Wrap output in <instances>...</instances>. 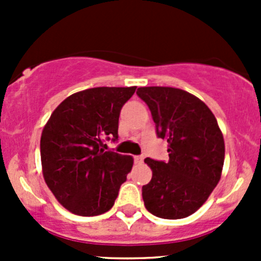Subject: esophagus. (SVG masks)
Listing matches in <instances>:
<instances>
[{
    "label": "esophagus",
    "instance_id": "1",
    "mask_svg": "<svg viewBox=\"0 0 261 261\" xmlns=\"http://www.w3.org/2000/svg\"><path fill=\"white\" fill-rule=\"evenodd\" d=\"M134 160H135L136 164H141L144 162V158L141 155H136V156H134Z\"/></svg>",
    "mask_w": 261,
    "mask_h": 261
}]
</instances>
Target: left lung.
<instances>
[{"mask_svg":"<svg viewBox=\"0 0 261 261\" xmlns=\"http://www.w3.org/2000/svg\"><path fill=\"white\" fill-rule=\"evenodd\" d=\"M159 138L167 140L169 162L146 158L151 180L143 187L146 210L160 218L191 216L221 179L225 160L222 131L198 97L173 87H140Z\"/></svg>","mask_w":261,"mask_h":261,"instance_id":"obj_1","label":"left lung"}]
</instances>
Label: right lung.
I'll use <instances>...</instances> for the list:
<instances>
[{
    "mask_svg": "<svg viewBox=\"0 0 261 261\" xmlns=\"http://www.w3.org/2000/svg\"><path fill=\"white\" fill-rule=\"evenodd\" d=\"M136 87H96L70 94L45 123L40 139L43 177L60 204L80 216L112 208L133 168L130 155L101 149L118 138V117Z\"/></svg>",
    "mask_w": 261,
    "mask_h": 261,
    "instance_id": "obj_1",
    "label": "right lung"
}]
</instances>
